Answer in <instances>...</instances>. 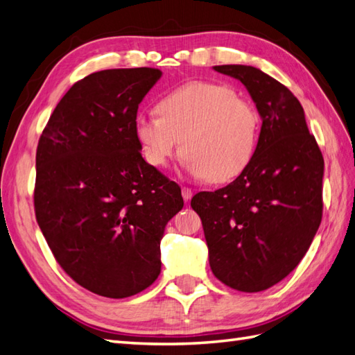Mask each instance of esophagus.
<instances>
[{"instance_id": "34e87169", "label": "esophagus", "mask_w": 355, "mask_h": 355, "mask_svg": "<svg viewBox=\"0 0 355 355\" xmlns=\"http://www.w3.org/2000/svg\"><path fill=\"white\" fill-rule=\"evenodd\" d=\"M181 195H183L184 201H191L192 196H193V192L189 187H183V189H181Z\"/></svg>"}]
</instances>
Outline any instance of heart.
Instances as JSON below:
<instances>
[{"label": "heart", "instance_id": "heart-1", "mask_svg": "<svg viewBox=\"0 0 355 355\" xmlns=\"http://www.w3.org/2000/svg\"><path fill=\"white\" fill-rule=\"evenodd\" d=\"M158 114H139L136 137L145 160L164 168L183 145L187 171L211 183H227L250 166L257 150L260 116L236 90L192 81L163 96Z\"/></svg>", "mask_w": 355, "mask_h": 355}]
</instances>
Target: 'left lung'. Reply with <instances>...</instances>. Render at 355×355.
Listing matches in <instances>:
<instances>
[{
	"label": "left lung",
	"instance_id": "left-lung-1",
	"mask_svg": "<svg viewBox=\"0 0 355 355\" xmlns=\"http://www.w3.org/2000/svg\"><path fill=\"white\" fill-rule=\"evenodd\" d=\"M248 90L261 118L254 157L233 183L196 193L213 274L232 289L261 292L282 282L309 251L322 219L324 159L301 103L246 64L213 66Z\"/></svg>",
	"mask_w": 355,
	"mask_h": 355
}]
</instances>
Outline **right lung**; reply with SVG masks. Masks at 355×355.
Listing matches in <instances>:
<instances>
[{
	"mask_svg": "<svg viewBox=\"0 0 355 355\" xmlns=\"http://www.w3.org/2000/svg\"><path fill=\"white\" fill-rule=\"evenodd\" d=\"M160 77L155 68L90 73L66 92L39 139L37 224L66 274L105 298L157 279L164 228L184 205L136 137L139 104Z\"/></svg>",
	"mask_w": 355,
	"mask_h": 355,
	"instance_id": "add662e5",
	"label": "right lung"
}]
</instances>
